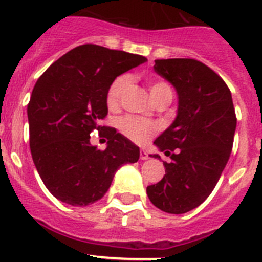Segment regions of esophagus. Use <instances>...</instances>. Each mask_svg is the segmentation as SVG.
I'll return each instance as SVG.
<instances>
[{
  "instance_id": "obj_1",
  "label": "esophagus",
  "mask_w": 262,
  "mask_h": 262,
  "mask_svg": "<svg viewBox=\"0 0 262 262\" xmlns=\"http://www.w3.org/2000/svg\"><path fill=\"white\" fill-rule=\"evenodd\" d=\"M140 159H142V160H148L147 151H144V149H142V151H140Z\"/></svg>"
}]
</instances>
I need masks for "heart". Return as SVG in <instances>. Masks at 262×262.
<instances>
[{"label": "heart", "mask_w": 262, "mask_h": 262, "mask_svg": "<svg viewBox=\"0 0 262 262\" xmlns=\"http://www.w3.org/2000/svg\"><path fill=\"white\" fill-rule=\"evenodd\" d=\"M128 85V76H120V77L115 78L113 81V84L110 85L107 90V98H106L108 107L114 108L119 105L120 99L123 97ZM149 93H151L152 99L156 102V101L164 98V97L172 98L173 92L170 85L165 82V81H152L151 84H149ZM118 128L120 129V133L123 134L126 138L133 140L136 144H144V143H147L157 131L156 124L147 119H143L140 117H134V115L122 118L118 122Z\"/></svg>", "instance_id": "1"}]
</instances>
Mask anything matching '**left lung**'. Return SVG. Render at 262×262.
<instances>
[{"label": "left lung", "mask_w": 262, "mask_h": 262, "mask_svg": "<svg viewBox=\"0 0 262 262\" xmlns=\"http://www.w3.org/2000/svg\"><path fill=\"white\" fill-rule=\"evenodd\" d=\"M154 68L177 90L178 110L154 143L172 163H164L165 176L148 186L147 194L157 209L185 214L198 207L221 178L232 151L235 108L226 82L198 60H155Z\"/></svg>", "instance_id": "1"}]
</instances>
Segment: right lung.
Listing matches in <instances>:
<instances>
[{"mask_svg":"<svg viewBox=\"0 0 262 262\" xmlns=\"http://www.w3.org/2000/svg\"><path fill=\"white\" fill-rule=\"evenodd\" d=\"M144 61L140 55L84 45L62 55L36 81L27 105L30 149L41 181L61 202H97L118 168L139 160V147L99 122L107 115L113 81ZM94 129L108 138L103 151L90 144Z\"/></svg>","mask_w":262,"mask_h":262,"instance_id":"right-lung-1","label":"right lung"}]
</instances>
